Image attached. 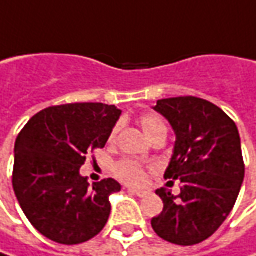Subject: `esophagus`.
I'll use <instances>...</instances> for the list:
<instances>
[{"instance_id":"34e87169","label":"esophagus","mask_w":256,"mask_h":256,"mask_svg":"<svg viewBox=\"0 0 256 256\" xmlns=\"http://www.w3.org/2000/svg\"><path fill=\"white\" fill-rule=\"evenodd\" d=\"M128 192H132V194H134V196H138V197H148L149 196V191H146V190H134V188H128Z\"/></svg>"}]
</instances>
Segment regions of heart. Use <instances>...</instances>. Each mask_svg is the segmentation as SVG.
Returning a JSON list of instances; mask_svg holds the SVG:
<instances>
[{
	"label": "heart",
	"mask_w": 256,
	"mask_h": 256,
	"mask_svg": "<svg viewBox=\"0 0 256 256\" xmlns=\"http://www.w3.org/2000/svg\"><path fill=\"white\" fill-rule=\"evenodd\" d=\"M140 126H142L143 132L146 133V136L152 140L155 136H158L159 133H166V126L164 123V120L155 116V114H144L140 117ZM118 133V124L114 126L108 140L113 142ZM113 172L116 178H118L120 181H123L124 184L128 186H140L144 182L146 178V168L130 159H123L120 162H117L114 165Z\"/></svg>",
	"instance_id": "obj_1"
}]
</instances>
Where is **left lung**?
Here are the masks:
<instances>
[{
  "mask_svg": "<svg viewBox=\"0 0 256 256\" xmlns=\"http://www.w3.org/2000/svg\"><path fill=\"white\" fill-rule=\"evenodd\" d=\"M154 108L176 134L164 178L180 180L181 192L156 190L164 210L152 218V228L175 245L202 244L229 216L242 187L245 164L239 132L228 114L203 98H165Z\"/></svg>",
  "mask_w": 256,
  "mask_h": 256,
  "instance_id": "8db88e82",
  "label": "left lung"
}]
</instances>
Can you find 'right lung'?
I'll list each match as a JSON object with an SVG mask.
<instances>
[{
  "label": "right lung",
  "instance_id": "add662e5",
  "mask_svg": "<svg viewBox=\"0 0 256 256\" xmlns=\"http://www.w3.org/2000/svg\"><path fill=\"white\" fill-rule=\"evenodd\" d=\"M122 112L102 102L53 106L33 116L16 140L12 188L26 218L48 239L84 244L108 220L110 194L120 184L90 186L80 168L102 149Z\"/></svg>",
  "mask_w": 256,
  "mask_h": 256
}]
</instances>
